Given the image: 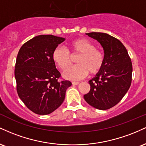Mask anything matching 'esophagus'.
Listing matches in <instances>:
<instances>
[{"mask_svg": "<svg viewBox=\"0 0 146 146\" xmlns=\"http://www.w3.org/2000/svg\"><path fill=\"white\" fill-rule=\"evenodd\" d=\"M79 82H72V84H73V85H78L79 84Z\"/></svg>", "mask_w": 146, "mask_h": 146, "instance_id": "1", "label": "esophagus"}]
</instances>
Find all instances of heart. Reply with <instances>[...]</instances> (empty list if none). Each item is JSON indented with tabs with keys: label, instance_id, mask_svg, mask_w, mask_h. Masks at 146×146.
Wrapping results in <instances>:
<instances>
[{
	"label": "heart",
	"instance_id": "1",
	"mask_svg": "<svg viewBox=\"0 0 146 146\" xmlns=\"http://www.w3.org/2000/svg\"><path fill=\"white\" fill-rule=\"evenodd\" d=\"M69 52L62 47H57L52 54V59L62 71H66L72 62V57L78 55V64L69 69L64 76L71 80H77L86 77L88 73L95 75L104 66L105 54L102 49L95 48V44L85 38H78L68 44Z\"/></svg>",
	"mask_w": 146,
	"mask_h": 146
}]
</instances>
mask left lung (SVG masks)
<instances>
[{
    "mask_svg": "<svg viewBox=\"0 0 146 146\" xmlns=\"http://www.w3.org/2000/svg\"><path fill=\"white\" fill-rule=\"evenodd\" d=\"M86 34L103 46L105 62L96 76L88 82L90 91L84 98L97 109H109L121 101L131 85V59L124 45L117 38L105 33Z\"/></svg>",
    "mask_w": 146,
    "mask_h": 146,
    "instance_id": "obj_1",
    "label": "left lung"
}]
</instances>
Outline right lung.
<instances>
[{
	"instance_id": "add662e5",
	"label": "right lung",
	"mask_w": 146,
	"mask_h": 146,
	"mask_svg": "<svg viewBox=\"0 0 146 146\" xmlns=\"http://www.w3.org/2000/svg\"><path fill=\"white\" fill-rule=\"evenodd\" d=\"M65 38L40 35L26 42L18 51L14 75L16 90L33 113L45 115L62 104L71 82L62 79L52 54Z\"/></svg>"
}]
</instances>
